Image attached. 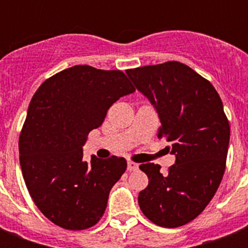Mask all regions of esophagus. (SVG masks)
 <instances>
[{"label": "esophagus", "mask_w": 248, "mask_h": 248, "mask_svg": "<svg viewBox=\"0 0 248 248\" xmlns=\"http://www.w3.org/2000/svg\"><path fill=\"white\" fill-rule=\"evenodd\" d=\"M139 169V165L135 162H132V161H128L127 162V170L128 171H136V170Z\"/></svg>", "instance_id": "1"}]
</instances>
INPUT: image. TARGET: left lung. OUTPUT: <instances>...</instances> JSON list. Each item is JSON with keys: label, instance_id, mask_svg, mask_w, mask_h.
I'll return each instance as SVG.
<instances>
[{"label": "left lung", "instance_id": "8db88e82", "mask_svg": "<svg viewBox=\"0 0 248 248\" xmlns=\"http://www.w3.org/2000/svg\"><path fill=\"white\" fill-rule=\"evenodd\" d=\"M126 73L157 110L158 138L176 157L167 173L155 163L139 166L149 179L140 210L159 227H181L203 211L223 179L231 138L223 101L210 81L179 62Z\"/></svg>", "mask_w": 248, "mask_h": 248}]
</instances>
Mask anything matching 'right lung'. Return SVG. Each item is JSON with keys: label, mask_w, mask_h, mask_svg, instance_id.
Instances as JSON below:
<instances>
[{"label": "right lung", "mask_w": 248, "mask_h": 248, "mask_svg": "<svg viewBox=\"0 0 248 248\" xmlns=\"http://www.w3.org/2000/svg\"><path fill=\"white\" fill-rule=\"evenodd\" d=\"M134 91L124 72L75 65L33 95L19 138L20 167L33 202L56 225L82 231L104 214L127 162L116 155L86 162L82 147L113 103Z\"/></svg>", "instance_id": "right-lung-1"}]
</instances>
